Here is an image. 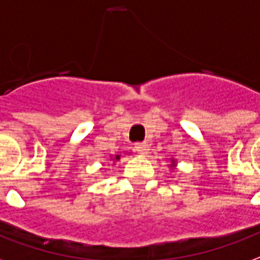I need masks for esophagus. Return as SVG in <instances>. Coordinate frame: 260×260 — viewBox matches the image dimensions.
<instances>
[{
	"label": "esophagus",
	"instance_id": "34e87169",
	"mask_svg": "<svg viewBox=\"0 0 260 260\" xmlns=\"http://www.w3.org/2000/svg\"><path fill=\"white\" fill-rule=\"evenodd\" d=\"M136 151L141 155H147L149 152V145L147 143L136 144Z\"/></svg>",
	"mask_w": 260,
	"mask_h": 260
}]
</instances>
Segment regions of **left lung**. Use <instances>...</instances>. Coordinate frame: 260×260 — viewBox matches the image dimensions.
Returning a JSON list of instances; mask_svg holds the SVG:
<instances>
[{"label": "left lung", "mask_w": 260, "mask_h": 260, "mask_svg": "<svg viewBox=\"0 0 260 260\" xmlns=\"http://www.w3.org/2000/svg\"><path fill=\"white\" fill-rule=\"evenodd\" d=\"M177 166V162H176V159L172 158V160H170V165H169V168H172V169H174Z\"/></svg>", "instance_id": "left-lung-1"}]
</instances>
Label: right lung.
I'll list each match as a JSON object with an SVG mask.
<instances>
[{
    "mask_svg": "<svg viewBox=\"0 0 260 260\" xmlns=\"http://www.w3.org/2000/svg\"><path fill=\"white\" fill-rule=\"evenodd\" d=\"M111 160L115 164L117 160H120V153H116V155H111Z\"/></svg>",
    "mask_w": 260,
    "mask_h": 260,
    "instance_id": "1",
    "label": "right lung"
}]
</instances>
